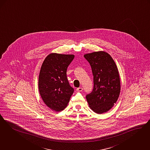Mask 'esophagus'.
Here are the masks:
<instances>
[{
    "label": "esophagus",
    "mask_w": 150,
    "mask_h": 150,
    "mask_svg": "<svg viewBox=\"0 0 150 150\" xmlns=\"http://www.w3.org/2000/svg\"><path fill=\"white\" fill-rule=\"evenodd\" d=\"M83 88H77L76 89V90H77V91H79V92H80V91H83Z\"/></svg>",
    "instance_id": "obj_1"
}]
</instances>
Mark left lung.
Wrapping results in <instances>:
<instances>
[{
	"mask_svg": "<svg viewBox=\"0 0 150 150\" xmlns=\"http://www.w3.org/2000/svg\"><path fill=\"white\" fill-rule=\"evenodd\" d=\"M90 64L93 75L94 86L86 98L90 108L102 114L113 107L120 91L119 72L113 59L104 51L85 54Z\"/></svg>",
	"mask_w": 150,
	"mask_h": 150,
	"instance_id": "8db88e82",
	"label": "left lung"
}]
</instances>
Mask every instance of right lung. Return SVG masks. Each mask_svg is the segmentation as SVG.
<instances>
[{"label":"right lung","mask_w":150,"mask_h":150,"mask_svg":"<svg viewBox=\"0 0 150 150\" xmlns=\"http://www.w3.org/2000/svg\"><path fill=\"white\" fill-rule=\"evenodd\" d=\"M74 58L73 54L53 53L46 57L38 79V88L45 104L60 112L66 108L74 89L69 83L66 71Z\"/></svg>","instance_id":"obj_1"}]
</instances>
